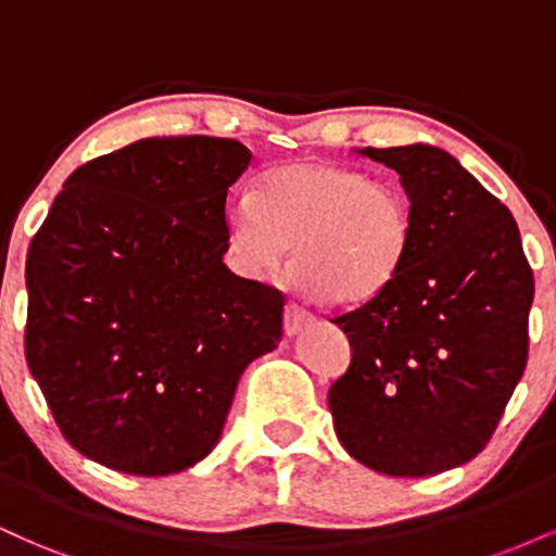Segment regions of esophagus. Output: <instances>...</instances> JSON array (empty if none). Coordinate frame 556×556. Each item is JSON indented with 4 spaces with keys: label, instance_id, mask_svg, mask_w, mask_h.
Segmentation results:
<instances>
[{
    "label": "esophagus",
    "instance_id": "34e87169",
    "mask_svg": "<svg viewBox=\"0 0 556 556\" xmlns=\"http://www.w3.org/2000/svg\"><path fill=\"white\" fill-rule=\"evenodd\" d=\"M311 321H314V316H311L308 311L300 308L298 303H287V311H285V331H287V334H298V331Z\"/></svg>",
    "mask_w": 556,
    "mask_h": 556
}]
</instances>
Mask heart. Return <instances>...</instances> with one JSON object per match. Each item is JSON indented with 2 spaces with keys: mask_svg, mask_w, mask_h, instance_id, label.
Here are the masks:
<instances>
[{
  "mask_svg": "<svg viewBox=\"0 0 556 556\" xmlns=\"http://www.w3.org/2000/svg\"><path fill=\"white\" fill-rule=\"evenodd\" d=\"M227 242L251 277L282 266L329 305L379 295L397 277L413 242V206L397 185L334 162H292L269 172L258 193L227 201Z\"/></svg>",
  "mask_w": 556,
  "mask_h": 556,
  "instance_id": "obj_1",
  "label": "heart"
}]
</instances>
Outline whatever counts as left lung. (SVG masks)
Instances as JSON below:
<instances>
[{"label": "left lung", "mask_w": 556, "mask_h": 556, "mask_svg": "<svg viewBox=\"0 0 556 556\" xmlns=\"http://www.w3.org/2000/svg\"><path fill=\"white\" fill-rule=\"evenodd\" d=\"M400 175L413 242L397 277L331 318L353 348L329 389L350 457L424 478L473 460L528 361L533 271L500 198L437 146L363 149Z\"/></svg>", "instance_id": "1"}]
</instances>
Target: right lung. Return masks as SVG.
I'll return each mask as SVG.
<instances>
[{
    "label": "right lung",
    "mask_w": 556,
    "mask_h": 556,
    "mask_svg": "<svg viewBox=\"0 0 556 556\" xmlns=\"http://www.w3.org/2000/svg\"><path fill=\"white\" fill-rule=\"evenodd\" d=\"M232 138H146L65 180L25 261V361L80 455L180 473L219 442L248 363L282 340L285 295L225 266Z\"/></svg>",
    "instance_id": "right-lung-1"
}]
</instances>
